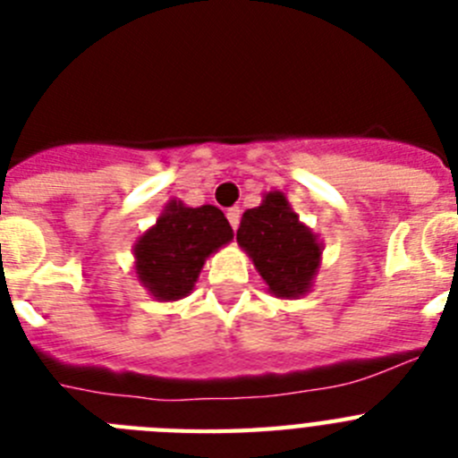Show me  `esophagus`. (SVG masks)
<instances>
[{
  "instance_id": "34e87169",
  "label": "esophagus",
  "mask_w": 458,
  "mask_h": 458,
  "mask_svg": "<svg viewBox=\"0 0 458 458\" xmlns=\"http://www.w3.org/2000/svg\"><path fill=\"white\" fill-rule=\"evenodd\" d=\"M226 217H229V225H232L233 232H236L238 225H241V208H238V206L229 208V210H226Z\"/></svg>"
}]
</instances>
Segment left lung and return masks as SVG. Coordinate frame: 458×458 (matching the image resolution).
Listing matches in <instances>:
<instances>
[{
  "mask_svg": "<svg viewBox=\"0 0 458 458\" xmlns=\"http://www.w3.org/2000/svg\"><path fill=\"white\" fill-rule=\"evenodd\" d=\"M236 241L275 298L295 301L310 293L321 268L323 242L301 222L284 192L270 190L257 208L245 210Z\"/></svg>",
  "mask_w": 458,
  "mask_h": 458,
  "instance_id": "8db88e82",
  "label": "left lung"
}]
</instances>
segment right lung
<instances>
[{
	"label": "right lung",
	"mask_w": 458,
	"mask_h": 458,
	"mask_svg": "<svg viewBox=\"0 0 458 458\" xmlns=\"http://www.w3.org/2000/svg\"><path fill=\"white\" fill-rule=\"evenodd\" d=\"M233 229L217 206H185L169 199L156 225L132 245L140 284L160 302L192 293L206 259L232 242Z\"/></svg>",
	"instance_id": "right-lung-1"
}]
</instances>
